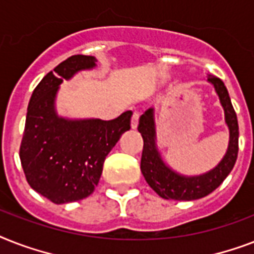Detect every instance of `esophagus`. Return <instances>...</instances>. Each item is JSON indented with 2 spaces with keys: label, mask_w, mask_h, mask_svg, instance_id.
Listing matches in <instances>:
<instances>
[{
  "label": "esophagus",
  "mask_w": 254,
  "mask_h": 254,
  "mask_svg": "<svg viewBox=\"0 0 254 254\" xmlns=\"http://www.w3.org/2000/svg\"><path fill=\"white\" fill-rule=\"evenodd\" d=\"M138 119H139V115L137 113V112H134L133 113V116H131V129H137V127H138Z\"/></svg>",
  "instance_id": "34e87169"
}]
</instances>
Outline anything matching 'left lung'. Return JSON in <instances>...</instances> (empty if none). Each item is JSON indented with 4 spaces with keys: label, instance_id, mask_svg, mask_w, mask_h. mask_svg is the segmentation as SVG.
Returning <instances> with one entry per match:
<instances>
[{
    "label": "left lung",
    "instance_id": "left-lung-1",
    "mask_svg": "<svg viewBox=\"0 0 254 254\" xmlns=\"http://www.w3.org/2000/svg\"><path fill=\"white\" fill-rule=\"evenodd\" d=\"M208 81L215 88L220 104L224 109L225 124L229 130V142L223 159L207 173L200 175H183L163 161L157 145V127H155L154 108H149L139 117L138 131L143 138L141 171L147 185L163 199L174 200H196L207 196L223 183L232 171L239 153V124L236 112L233 109L231 97L224 83L216 76L209 75Z\"/></svg>",
    "mask_w": 254,
    "mask_h": 254
}]
</instances>
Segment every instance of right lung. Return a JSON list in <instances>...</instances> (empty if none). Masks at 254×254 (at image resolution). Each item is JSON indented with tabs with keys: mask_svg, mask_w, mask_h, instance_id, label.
Segmentation results:
<instances>
[{
	"mask_svg": "<svg viewBox=\"0 0 254 254\" xmlns=\"http://www.w3.org/2000/svg\"><path fill=\"white\" fill-rule=\"evenodd\" d=\"M95 57L73 55L57 65L34 89L19 149L27 183L55 204L89 196L103 173L104 161L130 129L131 112L117 119H65L57 113L59 85L96 67Z\"/></svg>",
	"mask_w": 254,
	"mask_h": 254,
	"instance_id": "add662e5",
	"label": "right lung"
}]
</instances>
